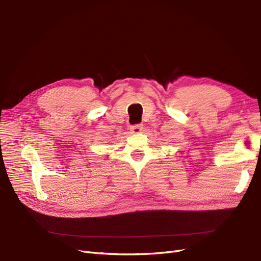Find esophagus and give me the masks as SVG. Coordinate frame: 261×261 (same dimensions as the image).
Listing matches in <instances>:
<instances>
[{
  "label": "esophagus",
  "instance_id": "obj_1",
  "mask_svg": "<svg viewBox=\"0 0 261 261\" xmlns=\"http://www.w3.org/2000/svg\"><path fill=\"white\" fill-rule=\"evenodd\" d=\"M143 129V124L141 123H138V124H133L130 127V130L133 132V133H139L141 132Z\"/></svg>",
  "mask_w": 261,
  "mask_h": 261
}]
</instances>
